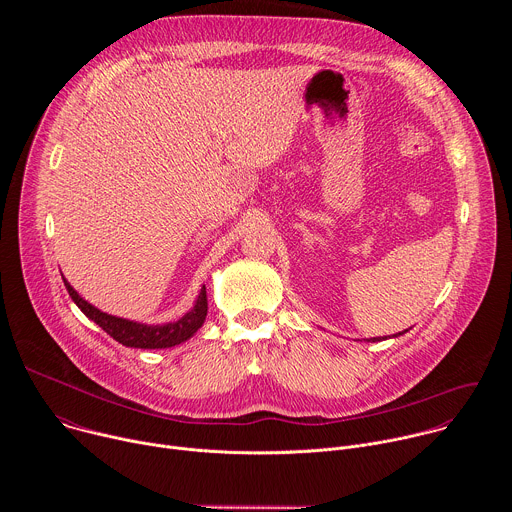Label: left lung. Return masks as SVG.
I'll list each match as a JSON object with an SVG mask.
<instances>
[{"label": "left lung", "mask_w": 512, "mask_h": 512, "mask_svg": "<svg viewBox=\"0 0 512 512\" xmlns=\"http://www.w3.org/2000/svg\"><path fill=\"white\" fill-rule=\"evenodd\" d=\"M407 332V330H405ZM399 334H403V332H399ZM399 334H395V336H399ZM379 340H383V338H371V340H367V342H379Z\"/></svg>", "instance_id": "obj_1"}]
</instances>
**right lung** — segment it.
Returning <instances> with one entry per match:
<instances>
[{"mask_svg":"<svg viewBox=\"0 0 512 512\" xmlns=\"http://www.w3.org/2000/svg\"><path fill=\"white\" fill-rule=\"evenodd\" d=\"M64 279V277H62ZM64 285L68 289V296L72 298L81 312L93 320L95 324H99L113 340H117L123 346H131V348H170L176 344L186 342L188 338H192L196 334V330L204 324L206 320V312H208V302H206V287L202 285L200 294L196 298L194 308L184 314L180 320L176 322H168V324H158V326H150V324H139V322H131V320H123L111 314H105L101 310H97L95 306H91L89 302H85L72 285L64 279Z\"/></svg>","mask_w":512,"mask_h":512,"instance_id":"1","label":"right lung"}]
</instances>
